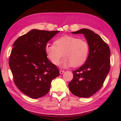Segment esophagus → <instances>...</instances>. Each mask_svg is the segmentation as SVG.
<instances>
[{
	"instance_id": "1",
	"label": "esophagus",
	"mask_w": 121,
	"mask_h": 121,
	"mask_svg": "<svg viewBox=\"0 0 121 121\" xmlns=\"http://www.w3.org/2000/svg\"><path fill=\"white\" fill-rule=\"evenodd\" d=\"M65 71L64 70H60V74H62L63 73H65Z\"/></svg>"
}]
</instances>
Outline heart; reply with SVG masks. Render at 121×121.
<instances>
[{"label":"heart","instance_id":"1","mask_svg":"<svg viewBox=\"0 0 121 121\" xmlns=\"http://www.w3.org/2000/svg\"><path fill=\"white\" fill-rule=\"evenodd\" d=\"M45 51L48 58L54 65H58L62 56L65 57L60 66L66 68L73 65L75 67L83 65L88 58L89 47L86 40L65 36L56 39L53 44H47Z\"/></svg>","mask_w":121,"mask_h":121}]
</instances>
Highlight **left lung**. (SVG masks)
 <instances>
[{
	"label": "left lung",
	"instance_id": "obj_1",
	"mask_svg": "<svg viewBox=\"0 0 121 121\" xmlns=\"http://www.w3.org/2000/svg\"><path fill=\"white\" fill-rule=\"evenodd\" d=\"M72 33L84 35L89 51L84 65L73 71V78L69 88L76 96L88 98L101 88L109 73L110 50L101 37L91 30L82 29Z\"/></svg>",
	"mask_w": 121,
	"mask_h": 121
}]
</instances>
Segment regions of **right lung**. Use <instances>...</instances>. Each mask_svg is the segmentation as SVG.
<instances>
[{
    "label": "right lung",
    "mask_w": 121,
    "mask_h": 121,
    "mask_svg": "<svg viewBox=\"0 0 121 121\" xmlns=\"http://www.w3.org/2000/svg\"><path fill=\"white\" fill-rule=\"evenodd\" d=\"M59 32L34 29L13 44L9 64L14 82L20 91L32 99L47 94L51 82L60 75L45 51L47 43Z\"/></svg>",
    "instance_id": "add662e5"
}]
</instances>
